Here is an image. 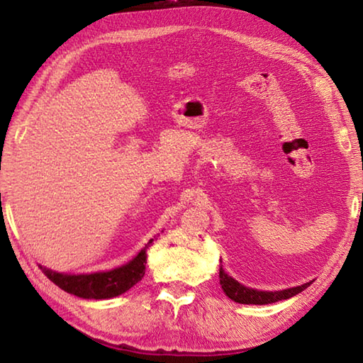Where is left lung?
Returning a JSON list of instances; mask_svg holds the SVG:
<instances>
[{"label": "left lung", "mask_w": 363, "mask_h": 363, "mask_svg": "<svg viewBox=\"0 0 363 363\" xmlns=\"http://www.w3.org/2000/svg\"><path fill=\"white\" fill-rule=\"evenodd\" d=\"M219 281H220V286H223V290L227 296L235 301V303H240V304L277 303V301L294 296V294L301 293L311 285V281H309V284H304V285L294 286V288H288V290H281V291H257V290H253V288L243 286L238 284L237 280L229 277V275H227L223 270V267L219 269Z\"/></svg>", "instance_id": "8db88e82"}]
</instances>
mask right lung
Segmentation results:
<instances>
[{
	"instance_id": "obj_1",
	"label": "right lung",
	"mask_w": 363,
	"mask_h": 363,
	"mask_svg": "<svg viewBox=\"0 0 363 363\" xmlns=\"http://www.w3.org/2000/svg\"><path fill=\"white\" fill-rule=\"evenodd\" d=\"M150 240L145 247L140 250V253L125 266L116 267L108 272L99 274H84V275H67L57 274L52 270L41 267L46 277L56 284L64 291L75 294L78 298L84 299H108L118 296L125 291L130 290L131 286L143 280L145 274V262H147V248L150 247Z\"/></svg>"
}]
</instances>
